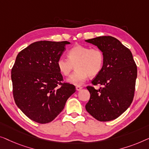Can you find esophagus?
<instances>
[{
	"instance_id": "obj_1",
	"label": "esophagus",
	"mask_w": 149,
	"mask_h": 149,
	"mask_svg": "<svg viewBox=\"0 0 149 149\" xmlns=\"http://www.w3.org/2000/svg\"><path fill=\"white\" fill-rule=\"evenodd\" d=\"M75 88H76V91H79L81 89H82V87L79 86H76V87H75Z\"/></svg>"
}]
</instances>
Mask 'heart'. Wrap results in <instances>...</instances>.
Segmentation results:
<instances>
[{
    "mask_svg": "<svg viewBox=\"0 0 149 149\" xmlns=\"http://www.w3.org/2000/svg\"><path fill=\"white\" fill-rule=\"evenodd\" d=\"M68 56V58L63 56L58 58L56 65L59 72L65 76L70 75L75 66L76 70L68 79L72 84H83L88 76H96L103 68L104 56L99 48L77 45L69 50Z\"/></svg>",
    "mask_w": 149,
    "mask_h": 149,
    "instance_id": "heart-1",
    "label": "heart"
}]
</instances>
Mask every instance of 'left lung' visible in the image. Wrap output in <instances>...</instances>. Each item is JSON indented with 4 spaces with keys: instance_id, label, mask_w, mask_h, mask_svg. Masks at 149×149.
Here are the masks:
<instances>
[{
    "instance_id": "8db88e82",
    "label": "left lung",
    "mask_w": 149,
    "mask_h": 149,
    "mask_svg": "<svg viewBox=\"0 0 149 149\" xmlns=\"http://www.w3.org/2000/svg\"><path fill=\"white\" fill-rule=\"evenodd\" d=\"M104 53L102 71L92 81L99 89L87 86L91 94L86 109L100 121L113 120L127 109L134 96L137 66L130 49L112 36L86 40Z\"/></svg>"
}]
</instances>
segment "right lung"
<instances>
[{
    "mask_svg": "<svg viewBox=\"0 0 149 149\" xmlns=\"http://www.w3.org/2000/svg\"><path fill=\"white\" fill-rule=\"evenodd\" d=\"M68 41H38L18 53L11 70L15 104L30 119L51 122L62 111L75 86L62 82L56 62Z\"/></svg>",
    "mask_w": 149,
    "mask_h": 149,
    "instance_id": "1",
    "label": "right lung"
}]
</instances>
